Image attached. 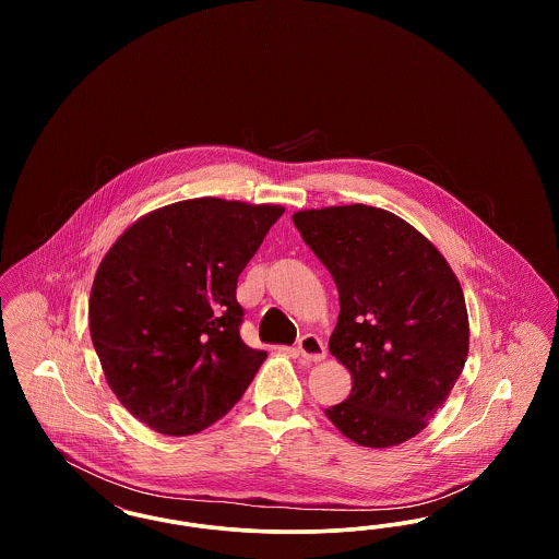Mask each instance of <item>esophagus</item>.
Here are the masks:
<instances>
[{"instance_id":"obj_1","label":"esophagus","mask_w":559,"mask_h":559,"mask_svg":"<svg viewBox=\"0 0 559 559\" xmlns=\"http://www.w3.org/2000/svg\"><path fill=\"white\" fill-rule=\"evenodd\" d=\"M297 354L304 358V360H310V362H320L324 360L326 356V347L320 342L317 335H304L297 344Z\"/></svg>"}]
</instances>
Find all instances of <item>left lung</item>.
Here are the masks:
<instances>
[{
    "label": "left lung",
    "instance_id": "obj_1",
    "mask_svg": "<svg viewBox=\"0 0 559 559\" xmlns=\"http://www.w3.org/2000/svg\"><path fill=\"white\" fill-rule=\"evenodd\" d=\"M293 224L340 292L329 352L352 392L324 415L360 447H399L426 429L465 367L463 289L433 242L392 212L356 203L293 213Z\"/></svg>",
    "mask_w": 559,
    "mask_h": 559
}]
</instances>
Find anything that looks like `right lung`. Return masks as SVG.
I'll return each mask as SVG.
<instances>
[{
    "label": "right lung",
    "mask_w": 559,
    "mask_h": 559,
    "mask_svg": "<svg viewBox=\"0 0 559 559\" xmlns=\"http://www.w3.org/2000/svg\"><path fill=\"white\" fill-rule=\"evenodd\" d=\"M281 205L201 197L142 215L90 293L108 388L144 426L190 436L222 419L266 360L239 335L237 281Z\"/></svg>",
    "instance_id": "add662e5"
}]
</instances>
